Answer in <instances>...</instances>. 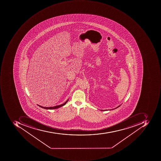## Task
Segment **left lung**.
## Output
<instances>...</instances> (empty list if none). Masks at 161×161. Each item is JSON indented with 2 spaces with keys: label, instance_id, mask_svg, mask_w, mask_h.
Here are the masks:
<instances>
[{
  "label": "left lung",
  "instance_id": "8db88e82",
  "mask_svg": "<svg viewBox=\"0 0 161 161\" xmlns=\"http://www.w3.org/2000/svg\"><path fill=\"white\" fill-rule=\"evenodd\" d=\"M121 104H120V105H119V106H118V107H116V108H115L113 109H110V110H105V111H107V110H113L117 108H118V107H119L120 105H121ZM101 111H104L103 110H101Z\"/></svg>",
  "mask_w": 161,
  "mask_h": 161
}]
</instances>
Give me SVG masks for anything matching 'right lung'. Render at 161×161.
<instances>
[{
  "mask_svg": "<svg viewBox=\"0 0 161 161\" xmlns=\"http://www.w3.org/2000/svg\"><path fill=\"white\" fill-rule=\"evenodd\" d=\"M69 99L68 100H67L66 101L65 103H63V104H60V105H57V106H53V107H43V106H41V105H38V104H37V105H38V106H39V107H41V108H42L45 109H58L59 108V107H62V106H64V105H65L66 103H67Z\"/></svg>",
  "mask_w": 161,
  "mask_h": 161,
  "instance_id": "right-lung-1",
  "label": "right lung"
}]
</instances>
